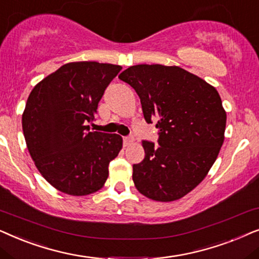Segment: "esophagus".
<instances>
[{
  "mask_svg": "<svg viewBox=\"0 0 259 259\" xmlns=\"http://www.w3.org/2000/svg\"><path fill=\"white\" fill-rule=\"evenodd\" d=\"M133 141H134L133 137H123L124 147H127V146H129V144H132Z\"/></svg>",
  "mask_w": 259,
  "mask_h": 259,
  "instance_id": "34e87169",
  "label": "esophagus"
}]
</instances>
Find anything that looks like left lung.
<instances>
[{
  "label": "left lung",
  "instance_id": "8db88e82",
  "mask_svg": "<svg viewBox=\"0 0 259 259\" xmlns=\"http://www.w3.org/2000/svg\"><path fill=\"white\" fill-rule=\"evenodd\" d=\"M135 89L158 144L143 141V161L133 165L137 191L155 201L181 199L214 163L224 143L226 112L214 86L179 66L135 65L118 75Z\"/></svg>",
  "mask_w": 259,
  "mask_h": 259
}]
</instances>
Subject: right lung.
I'll return each instance as SVG.
<instances>
[{
	"label": "right lung",
	"instance_id": "right-lung-1",
	"mask_svg": "<svg viewBox=\"0 0 259 259\" xmlns=\"http://www.w3.org/2000/svg\"><path fill=\"white\" fill-rule=\"evenodd\" d=\"M120 70L97 61L68 63L30 92L22 113L23 135L37 170L58 191L82 196L104 186L123 140L117 134L90 132L88 124Z\"/></svg>",
	"mask_w": 259,
	"mask_h": 259
}]
</instances>
